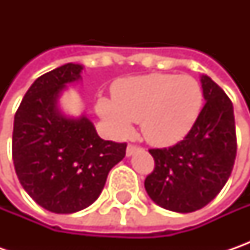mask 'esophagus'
Segmentation results:
<instances>
[{
    "label": "esophagus",
    "mask_w": 250,
    "mask_h": 250,
    "mask_svg": "<svg viewBox=\"0 0 250 250\" xmlns=\"http://www.w3.org/2000/svg\"><path fill=\"white\" fill-rule=\"evenodd\" d=\"M138 150H139L138 146H135V145H128V147H126V156L130 157V156H132V154H135Z\"/></svg>",
    "instance_id": "obj_1"
}]
</instances>
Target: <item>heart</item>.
Masks as SVG:
<instances>
[{
	"instance_id": "b5f03b06",
	"label": "heart",
	"mask_w": 250,
	"mask_h": 250,
	"mask_svg": "<svg viewBox=\"0 0 250 250\" xmlns=\"http://www.w3.org/2000/svg\"><path fill=\"white\" fill-rule=\"evenodd\" d=\"M202 105L203 90L195 78L149 73L118 81L112 86V99H97L96 111L118 136L130 135L133 122H140L149 143L171 146L193 128Z\"/></svg>"
}]
</instances>
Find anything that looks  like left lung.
<instances>
[{"label": "left lung", "mask_w": 250, "mask_h": 250, "mask_svg": "<svg viewBox=\"0 0 250 250\" xmlns=\"http://www.w3.org/2000/svg\"><path fill=\"white\" fill-rule=\"evenodd\" d=\"M200 82L206 104L193 128L172 147L149 150L154 171L146 177V192L156 205L177 213H192L210 203L235 163L232 103L207 75Z\"/></svg>", "instance_id": "1"}]
</instances>
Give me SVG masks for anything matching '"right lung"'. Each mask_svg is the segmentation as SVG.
<instances>
[{"label": "right lung", "mask_w": 250, "mask_h": 250, "mask_svg": "<svg viewBox=\"0 0 250 250\" xmlns=\"http://www.w3.org/2000/svg\"><path fill=\"white\" fill-rule=\"evenodd\" d=\"M83 66L65 63L37 78L15 114L12 159L21 185L37 205L57 214L89 207L100 196L126 143L101 139L84 114H63L58 100L82 79Z\"/></svg>", "instance_id": "add662e5"}]
</instances>
